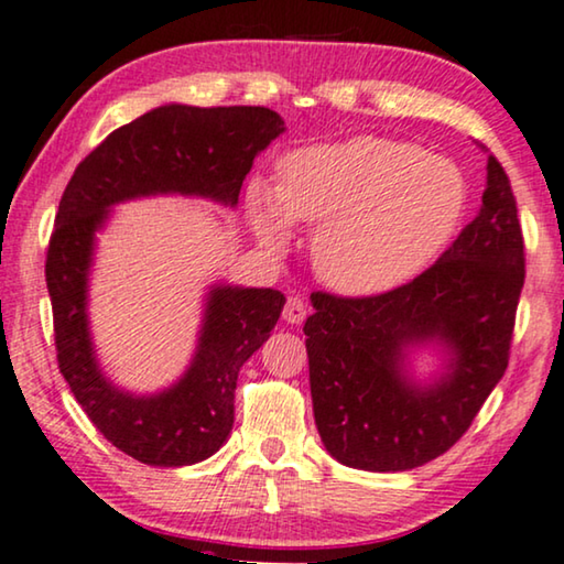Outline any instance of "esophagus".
<instances>
[{"label":"esophagus","instance_id":"1","mask_svg":"<svg viewBox=\"0 0 564 564\" xmlns=\"http://www.w3.org/2000/svg\"><path fill=\"white\" fill-rule=\"evenodd\" d=\"M305 315H307V305L300 297H290L288 305H284V310H282V317L290 325L302 323V321H305Z\"/></svg>","mask_w":564,"mask_h":564}]
</instances>
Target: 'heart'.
Returning <instances> with one entry per match:
<instances>
[{
  "label": "heart",
  "mask_w": 564,
  "mask_h": 564,
  "mask_svg": "<svg viewBox=\"0 0 564 564\" xmlns=\"http://www.w3.org/2000/svg\"><path fill=\"white\" fill-rule=\"evenodd\" d=\"M254 218L272 241L292 221L321 224L313 264L346 295L394 290L435 259L458 228L468 185L451 160L389 137L305 147L282 160L280 187L257 183Z\"/></svg>",
  "instance_id": "b5f03b06"
}]
</instances>
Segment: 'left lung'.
<instances>
[{
  "mask_svg": "<svg viewBox=\"0 0 564 564\" xmlns=\"http://www.w3.org/2000/svg\"><path fill=\"white\" fill-rule=\"evenodd\" d=\"M484 206L412 282L371 297L315 292L305 323L315 424L333 458L397 473L458 443L509 366L524 236L501 162L488 154ZM437 341L446 371L405 373V350Z\"/></svg>",
  "mask_w": 564,
  "mask_h": 564,
  "instance_id": "obj_1",
  "label": "left lung"
}]
</instances>
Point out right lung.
<instances>
[{
  "label": "right lung",
  "instance_id": "right-lung-1",
  "mask_svg": "<svg viewBox=\"0 0 564 564\" xmlns=\"http://www.w3.org/2000/svg\"><path fill=\"white\" fill-rule=\"evenodd\" d=\"M282 132V117L264 106H158L113 129L65 185L45 259L58 366L96 430L134 460L181 468L226 443L236 379L280 321L284 295L216 284L183 379L160 394H132L104 377L88 330L96 231L111 206L144 195H200L234 208L254 158Z\"/></svg>",
  "mask_w": 564,
  "mask_h": 564
}]
</instances>
